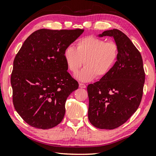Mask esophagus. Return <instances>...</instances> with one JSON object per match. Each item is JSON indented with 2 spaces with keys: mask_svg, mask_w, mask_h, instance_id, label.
Masks as SVG:
<instances>
[{
  "mask_svg": "<svg viewBox=\"0 0 156 156\" xmlns=\"http://www.w3.org/2000/svg\"><path fill=\"white\" fill-rule=\"evenodd\" d=\"M79 87H80V88H86V85L83 84V83H79Z\"/></svg>",
  "mask_w": 156,
  "mask_h": 156,
  "instance_id": "obj_1",
  "label": "esophagus"
}]
</instances>
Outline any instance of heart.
Segmentation results:
<instances>
[{
	"mask_svg": "<svg viewBox=\"0 0 156 156\" xmlns=\"http://www.w3.org/2000/svg\"><path fill=\"white\" fill-rule=\"evenodd\" d=\"M119 56V47L114 41L88 36L79 39L77 48L69 45L64 49V58L67 68L76 73L83 65L86 66L75 75L78 80L87 82L107 75L115 64Z\"/></svg>",
	"mask_w": 156,
	"mask_h": 156,
	"instance_id": "b5f03b06",
	"label": "heart"
}]
</instances>
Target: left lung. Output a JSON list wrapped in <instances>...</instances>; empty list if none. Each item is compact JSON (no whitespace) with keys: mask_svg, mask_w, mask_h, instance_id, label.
<instances>
[{"mask_svg":"<svg viewBox=\"0 0 156 156\" xmlns=\"http://www.w3.org/2000/svg\"><path fill=\"white\" fill-rule=\"evenodd\" d=\"M105 36L113 37L119 56L107 75L88 85V118L96 128L112 130L136 112L142 99L145 75L141 55L124 33L113 29L98 34Z\"/></svg>","mask_w":156,"mask_h":156,"instance_id":"obj_1","label":"left lung"}]
</instances>
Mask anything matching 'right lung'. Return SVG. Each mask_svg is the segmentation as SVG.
Here are the masks:
<instances>
[{
  "instance_id": "right-lung-1",
  "label": "right lung",
  "mask_w": 156,
  "mask_h": 156,
  "mask_svg": "<svg viewBox=\"0 0 156 156\" xmlns=\"http://www.w3.org/2000/svg\"><path fill=\"white\" fill-rule=\"evenodd\" d=\"M83 32L40 29L23 43L11 76L15 109L32 127L49 129L65 114L68 96L79 87L67 72L64 51Z\"/></svg>"
}]
</instances>
